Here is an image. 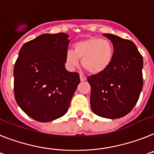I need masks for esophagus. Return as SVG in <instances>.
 <instances>
[{"instance_id": "esophagus-1", "label": "esophagus", "mask_w": 154, "mask_h": 154, "mask_svg": "<svg viewBox=\"0 0 154 154\" xmlns=\"http://www.w3.org/2000/svg\"><path fill=\"white\" fill-rule=\"evenodd\" d=\"M80 79H81V81H86V77L84 75H82V74H80Z\"/></svg>"}]
</instances>
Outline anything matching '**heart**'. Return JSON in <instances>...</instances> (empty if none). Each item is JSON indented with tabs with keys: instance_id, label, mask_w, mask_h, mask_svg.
<instances>
[{
	"instance_id": "1",
	"label": "heart",
	"mask_w": 154,
	"mask_h": 154,
	"mask_svg": "<svg viewBox=\"0 0 154 154\" xmlns=\"http://www.w3.org/2000/svg\"><path fill=\"white\" fill-rule=\"evenodd\" d=\"M113 52V45L109 40L96 37L86 38L76 42L73 51H66V66L73 70L78 66L79 60H81V65L88 73L98 74L110 65Z\"/></svg>"
}]
</instances>
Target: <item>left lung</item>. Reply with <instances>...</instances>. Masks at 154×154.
<instances>
[{"instance_id":"left-lung-1","label":"left lung","mask_w":154,"mask_h":154,"mask_svg":"<svg viewBox=\"0 0 154 154\" xmlns=\"http://www.w3.org/2000/svg\"><path fill=\"white\" fill-rule=\"evenodd\" d=\"M103 35L112 42L113 57L105 71L88 77L91 88L90 104L94 114L113 119L128 114L138 101L143 85V60L130 40Z\"/></svg>"}]
</instances>
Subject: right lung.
<instances>
[{
    "mask_svg": "<svg viewBox=\"0 0 154 154\" xmlns=\"http://www.w3.org/2000/svg\"><path fill=\"white\" fill-rule=\"evenodd\" d=\"M65 33L42 34L25 42L14 67L16 102L33 119L47 122L62 117L80 81L65 68L69 39Z\"/></svg>",
    "mask_w": 154,
    "mask_h": 154,
    "instance_id": "obj_1",
    "label": "right lung"
}]
</instances>
